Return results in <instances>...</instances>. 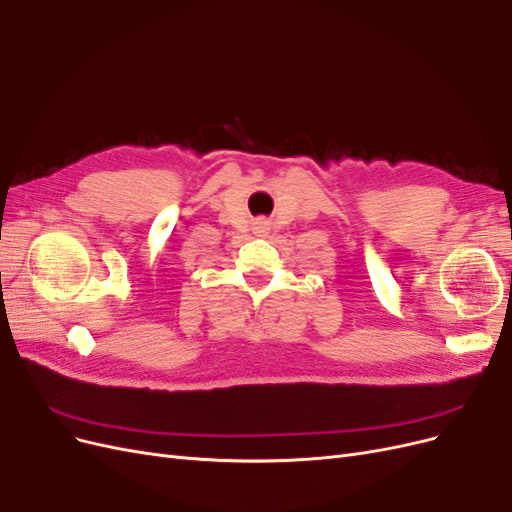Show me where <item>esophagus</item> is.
<instances>
[{"mask_svg": "<svg viewBox=\"0 0 512 512\" xmlns=\"http://www.w3.org/2000/svg\"><path fill=\"white\" fill-rule=\"evenodd\" d=\"M258 226H260V228H267V224H265V222H260Z\"/></svg>", "mask_w": 512, "mask_h": 512, "instance_id": "esophagus-1", "label": "esophagus"}]
</instances>
